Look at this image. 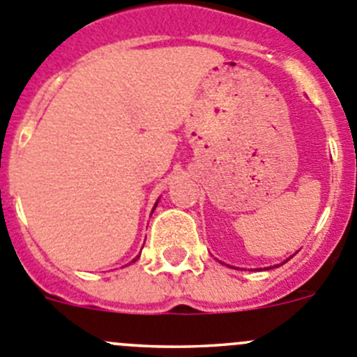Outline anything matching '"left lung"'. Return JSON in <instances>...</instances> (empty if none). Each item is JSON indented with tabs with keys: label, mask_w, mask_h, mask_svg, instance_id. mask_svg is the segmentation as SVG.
<instances>
[{
	"label": "left lung",
	"mask_w": 357,
	"mask_h": 357,
	"mask_svg": "<svg viewBox=\"0 0 357 357\" xmlns=\"http://www.w3.org/2000/svg\"><path fill=\"white\" fill-rule=\"evenodd\" d=\"M293 256H294V254H293ZM293 256H291V257H293ZM291 257H287V259H286V261H282V263H280V264L287 263V261H289V259H291ZM222 264H224V263H222ZM280 264H275V266H268V270H270V268H277V266H280Z\"/></svg>",
	"instance_id": "8db88e82"
}]
</instances>
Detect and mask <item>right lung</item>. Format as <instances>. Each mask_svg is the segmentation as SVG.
I'll use <instances>...</instances> for the list:
<instances>
[{"label":"right lung","instance_id":"obj_1","mask_svg":"<svg viewBox=\"0 0 357 357\" xmlns=\"http://www.w3.org/2000/svg\"><path fill=\"white\" fill-rule=\"evenodd\" d=\"M158 202H159V199H158ZM158 202H155V205H154V210H155V206H158ZM138 257H140V256H137V257H135V259H133V261H137V259H138ZM133 261H131V263H133Z\"/></svg>","mask_w":357,"mask_h":357}]
</instances>
